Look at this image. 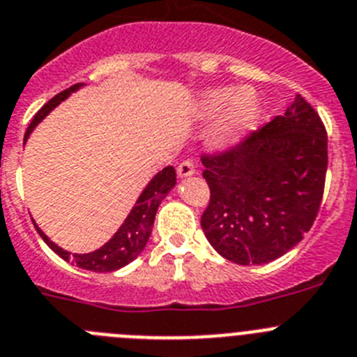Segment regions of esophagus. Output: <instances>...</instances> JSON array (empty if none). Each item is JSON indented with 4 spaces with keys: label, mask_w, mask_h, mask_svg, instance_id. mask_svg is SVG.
Returning a JSON list of instances; mask_svg holds the SVG:
<instances>
[{
    "label": "esophagus",
    "mask_w": 357,
    "mask_h": 357,
    "mask_svg": "<svg viewBox=\"0 0 357 357\" xmlns=\"http://www.w3.org/2000/svg\"><path fill=\"white\" fill-rule=\"evenodd\" d=\"M195 174V165L192 160H183L178 165V176L179 178H186V176Z\"/></svg>",
    "instance_id": "obj_1"
}]
</instances>
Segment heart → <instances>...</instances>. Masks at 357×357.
Segmentation results:
<instances>
[{"label": "heart", "mask_w": 357, "mask_h": 357, "mask_svg": "<svg viewBox=\"0 0 357 357\" xmlns=\"http://www.w3.org/2000/svg\"><path fill=\"white\" fill-rule=\"evenodd\" d=\"M197 112L201 117L220 114L211 131L210 142L217 149H227L238 142L247 131L252 130L258 119V99L249 89L233 92L226 86H218L202 92Z\"/></svg>", "instance_id": "b5f03b06"}]
</instances>
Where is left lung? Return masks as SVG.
Masks as SVG:
<instances>
[{"mask_svg":"<svg viewBox=\"0 0 357 357\" xmlns=\"http://www.w3.org/2000/svg\"><path fill=\"white\" fill-rule=\"evenodd\" d=\"M201 160L210 186L201 227L220 256L263 265L311 229L326 185L327 131L301 94L240 146Z\"/></svg>","mask_w":357,"mask_h":357,"instance_id":"obj_1","label":"left lung"}]
</instances>
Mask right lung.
Here are the masks:
<instances>
[{"label": "right lung", "mask_w": 357, "mask_h": 357, "mask_svg": "<svg viewBox=\"0 0 357 357\" xmlns=\"http://www.w3.org/2000/svg\"><path fill=\"white\" fill-rule=\"evenodd\" d=\"M82 83H76V85L69 86L66 91H62L60 94H56L54 98H51L50 101L44 105L40 110L35 114V117L31 119L30 126H28L26 133H24V142L30 137V133L33 131V128L37 126L54 107H59L63 99L69 98L70 92L78 91ZM176 185V171L174 167H165L162 172L151 179L149 185L146 186V190L140 194L139 201L135 202L133 210L128 215V218L124 220V224L121 226V229L114 234V238L108 243L101 247V249L94 250V252H89V255H70L67 250L60 249L56 243L51 242L43 231L35 226V229L38 231V234L43 236L44 242L51 247V249L56 252L62 259L66 261H73L79 268H85V271L92 272H114L121 266L128 265V263L133 261L137 256L140 255L146 247L147 240L151 236V231H153V224H155V215L158 210L160 202L163 201L169 192H171L172 186Z\"/></svg>", "instance_id": "obj_1"}]
</instances>
